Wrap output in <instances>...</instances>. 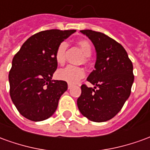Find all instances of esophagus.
<instances>
[{
  "instance_id": "obj_1",
  "label": "esophagus",
  "mask_w": 150,
  "mask_h": 150,
  "mask_svg": "<svg viewBox=\"0 0 150 150\" xmlns=\"http://www.w3.org/2000/svg\"><path fill=\"white\" fill-rule=\"evenodd\" d=\"M67 86H68V89H71V88L73 87V85L71 84V83H68V85H67Z\"/></svg>"
}]
</instances>
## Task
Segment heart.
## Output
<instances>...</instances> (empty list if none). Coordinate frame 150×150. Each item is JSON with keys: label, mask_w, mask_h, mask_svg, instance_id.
<instances>
[{"label": "heart", "mask_w": 150, "mask_h": 150, "mask_svg": "<svg viewBox=\"0 0 150 150\" xmlns=\"http://www.w3.org/2000/svg\"><path fill=\"white\" fill-rule=\"evenodd\" d=\"M79 46H80L86 57H89L91 54V46L88 40L82 39L78 42ZM67 48V44L66 42H62L57 47L55 53L56 62L59 64H62L65 62V53ZM85 72L83 69L75 66H67L65 68L59 70L57 71V78L69 83H76L80 79L84 77Z\"/></svg>", "instance_id": "obj_1"}]
</instances>
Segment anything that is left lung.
Masks as SVG:
<instances>
[{
	"mask_svg": "<svg viewBox=\"0 0 150 150\" xmlns=\"http://www.w3.org/2000/svg\"><path fill=\"white\" fill-rule=\"evenodd\" d=\"M93 43L96 52L95 70L88 77L94 88L81 86L77 105L81 114L94 122L109 120L121 110L133 83V67L125 48L106 34L80 30Z\"/></svg>",
	"mask_w": 150,
	"mask_h": 150,
	"instance_id": "1",
	"label": "left lung"
}]
</instances>
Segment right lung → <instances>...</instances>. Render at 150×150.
I'll return each mask as SVG.
<instances>
[{"label":"right lung","mask_w":150,"mask_h":150,"mask_svg":"<svg viewBox=\"0 0 150 150\" xmlns=\"http://www.w3.org/2000/svg\"><path fill=\"white\" fill-rule=\"evenodd\" d=\"M72 30L41 31L28 38L13 59L8 74L12 101L21 116L42 121L52 116L67 90V82L52 79L57 47Z\"/></svg>","instance_id":"obj_1"}]
</instances>
